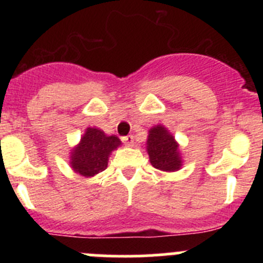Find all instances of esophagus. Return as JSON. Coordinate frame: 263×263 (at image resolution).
I'll use <instances>...</instances> for the list:
<instances>
[{
	"mask_svg": "<svg viewBox=\"0 0 263 263\" xmlns=\"http://www.w3.org/2000/svg\"><path fill=\"white\" fill-rule=\"evenodd\" d=\"M122 142L124 145H127V146H132V144H134V136L132 135H127V136L122 137Z\"/></svg>",
	"mask_w": 263,
	"mask_h": 263,
	"instance_id": "esophagus-1",
	"label": "esophagus"
}]
</instances>
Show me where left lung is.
I'll return each mask as SVG.
<instances>
[{
  "instance_id": "1",
  "label": "left lung",
  "mask_w": 263,
  "mask_h": 263,
  "mask_svg": "<svg viewBox=\"0 0 263 263\" xmlns=\"http://www.w3.org/2000/svg\"><path fill=\"white\" fill-rule=\"evenodd\" d=\"M147 153L151 165L159 171L174 172L181 168L178 144L163 126L154 127L148 132Z\"/></svg>"
}]
</instances>
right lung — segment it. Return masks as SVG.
Instances as JSON below:
<instances>
[{"label":"right lung","mask_w":263,"mask_h":263,"mask_svg":"<svg viewBox=\"0 0 263 263\" xmlns=\"http://www.w3.org/2000/svg\"><path fill=\"white\" fill-rule=\"evenodd\" d=\"M119 145L117 136H107L102 129L89 127L80 144L71 153V166L81 176H95L107 169L108 156Z\"/></svg>","instance_id":"add662e5"}]
</instances>
